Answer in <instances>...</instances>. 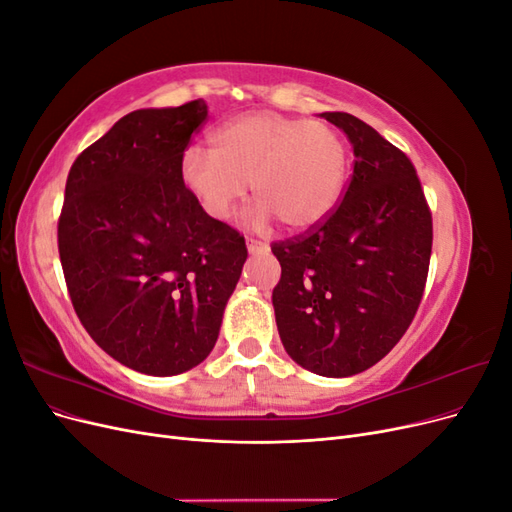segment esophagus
<instances>
[{"label":"esophagus","mask_w":512,"mask_h":512,"mask_svg":"<svg viewBox=\"0 0 512 512\" xmlns=\"http://www.w3.org/2000/svg\"><path fill=\"white\" fill-rule=\"evenodd\" d=\"M247 252H250V254H267L269 243L260 241V239H247Z\"/></svg>","instance_id":"esophagus-1"}]
</instances>
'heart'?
I'll return each instance as SVG.
<instances>
[{"label":"heart","instance_id":"heart-1","mask_svg":"<svg viewBox=\"0 0 512 512\" xmlns=\"http://www.w3.org/2000/svg\"><path fill=\"white\" fill-rule=\"evenodd\" d=\"M346 162V143L331 123L254 111L215 128L209 153L185 149L179 181L215 222L230 218L250 183L256 224L275 218L288 230H309L335 209Z\"/></svg>","mask_w":512,"mask_h":512}]
</instances>
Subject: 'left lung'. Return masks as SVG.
Returning a JSON list of instances; mask_svg holds the SVG:
<instances>
[{"label":"left lung","instance_id":"1","mask_svg":"<svg viewBox=\"0 0 512 512\" xmlns=\"http://www.w3.org/2000/svg\"><path fill=\"white\" fill-rule=\"evenodd\" d=\"M354 151L348 188L327 220L271 245L282 265L275 322L292 361L346 378L393 350L423 299L431 211L404 151L348 113H322Z\"/></svg>","mask_w":512,"mask_h":512}]
</instances>
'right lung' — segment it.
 Instances as JSON below:
<instances>
[{
  "label": "right lung",
  "instance_id": "obj_1",
  "mask_svg": "<svg viewBox=\"0 0 512 512\" xmlns=\"http://www.w3.org/2000/svg\"><path fill=\"white\" fill-rule=\"evenodd\" d=\"M205 100L121 117L74 160L57 224L74 312L115 361L147 376L203 363L247 258L235 228L203 213L179 158Z\"/></svg>",
  "mask_w": 512,
  "mask_h": 512
}]
</instances>
